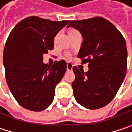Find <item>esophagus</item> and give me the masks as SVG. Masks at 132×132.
I'll return each instance as SVG.
<instances>
[{
  "mask_svg": "<svg viewBox=\"0 0 132 132\" xmlns=\"http://www.w3.org/2000/svg\"><path fill=\"white\" fill-rule=\"evenodd\" d=\"M66 69H67V71H72V63H67V64H66Z\"/></svg>",
  "mask_w": 132,
  "mask_h": 132,
  "instance_id": "34e87169",
  "label": "esophagus"
}]
</instances>
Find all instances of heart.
Segmentation results:
<instances>
[{"instance_id": "heart-1", "label": "heart", "mask_w": 132, "mask_h": 132, "mask_svg": "<svg viewBox=\"0 0 132 132\" xmlns=\"http://www.w3.org/2000/svg\"><path fill=\"white\" fill-rule=\"evenodd\" d=\"M76 33H78V31L76 30H74V29H70V30H69V36L72 35V34H76Z\"/></svg>"}]
</instances>
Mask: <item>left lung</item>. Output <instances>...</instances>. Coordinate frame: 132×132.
I'll use <instances>...</instances> for the list:
<instances>
[{
    "label": "left lung",
    "mask_w": 132,
    "mask_h": 132,
    "mask_svg": "<svg viewBox=\"0 0 132 132\" xmlns=\"http://www.w3.org/2000/svg\"><path fill=\"white\" fill-rule=\"evenodd\" d=\"M70 27L79 30L83 40L77 57L82 60V63H89L86 72L72 68L74 97L86 109L102 108L114 98L125 77V40L111 22L99 16L71 20L67 28Z\"/></svg>",
    "instance_id": "left-lung-1"
}]
</instances>
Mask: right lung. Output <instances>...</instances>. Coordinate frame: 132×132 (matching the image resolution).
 I'll list each match as a JSON object with an SVG mask.
<instances>
[{"instance_id":"obj_1","label":"right lung","mask_w":132,"mask_h":132,"mask_svg":"<svg viewBox=\"0 0 132 132\" xmlns=\"http://www.w3.org/2000/svg\"><path fill=\"white\" fill-rule=\"evenodd\" d=\"M69 22L29 16L14 27L7 40L3 55L6 81L16 102L28 110L43 111L53 101L66 63L62 60L48 66L43 54L53 49L54 37Z\"/></svg>"}]
</instances>
